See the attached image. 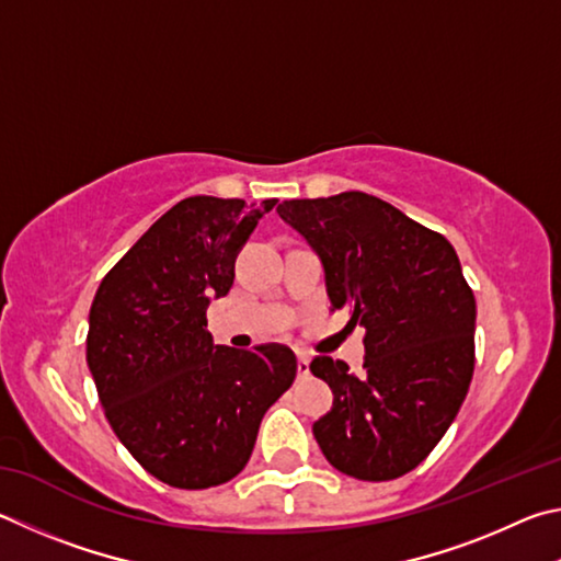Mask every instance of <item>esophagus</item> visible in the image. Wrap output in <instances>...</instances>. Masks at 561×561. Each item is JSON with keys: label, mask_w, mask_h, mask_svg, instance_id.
Here are the masks:
<instances>
[{"label": "esophagus", "mask_w": 561, "mask_h": 561, "mask_svg": "<svg viewBox=\"0 0 561 561\" xmlns=\"http://www.w3.org/2000/svg\"><path fill=\"white\" fill-rule=\"evenodd\" d=\"M310 375V357L302 355V352H298V377L306 379Z\"/></svg>", "instance_id": "34e87169"}]
</instances>
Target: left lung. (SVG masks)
I'll use <instances>...</instances> for the list:
<instances>
[{
  "label": "left lung",
  "instance_id": "left-lung-1",
  "mask_svg": "<svg viewBox=\"0 0 561 561\" xmlns=\"http://www.w3.org/2000/svg\"><path fill=\"white\" fill-rule=\"evenodd\" d=\"M325 268L332 310L362 325L365 369L316 357L332 389L312 424L322 454L357 480L414 470L454 424L476 365V298L444 236L365 192L278 206Z\"/></svg>",
  "mask_w": 561,
  "mask_h": 561
}]
</instances>
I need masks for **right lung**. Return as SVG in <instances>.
Wrapping results in <instances>:
<instances>
[{"instance_id":"right-lung-1","label":"right lung","mask_w":561,"mask_h":561,"mask_svg":"<svg viewBox=\"0 0 561 561\" xmlns=\"http://www.w3.org/2000/svg\"><path fill=\"white\" fill-rule=\"evenodd\" d=\"M275 199L190 196L117 261L88 316L85 359L121 444L182 490L236 478L259 426L296 379L283 345H214L206 308L233 283L236 255Z\"/></svg>"}]
</instances>
